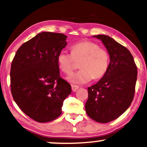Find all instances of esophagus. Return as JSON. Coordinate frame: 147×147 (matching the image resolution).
I'll return each instance as SVG.
<instances>
[{
    "label": "esophagus",
    "mask_w": 147,
    "mask_h": 147,
    "mask_svg": "<svg viewBox=\"0 0 147 147\" xmlns=\"http://www.w3.org/2000/svg\"><path fill=\"white\" fill-rule=\"evenodd\" d=\"M71 87H72V91H76L77 90L79 89V86L75 85H71Z\"/></svg>",
    "instance_id": "esophagus-1"
}]
</instances>
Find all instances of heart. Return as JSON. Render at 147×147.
I'll return each instance as SVG.
<instances>
[{"label":"heart","mask_w":147,"mask_h":147,"mask_svg":"<svg viewBox=\"0 0 147 147\" xmlns=\"http://www.w3.org/2000/svg\"><path fill=\"white\" fill-rule=\"evenodd\" d=\"M71 54L62 50L57 56V62L62 72L70 75L76 68V61L79 62L81 68L68 80L75 84H85L92 79H100L109 67V55L105 48L97 43L89 40L81 41L70 47Z\"/></svg>","instance_id":"b5f03b06"}]
</instances>
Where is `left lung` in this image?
Masks as SVG:
<instances>
[{"instance_id": "left-lung-1", "label": "left lung", "mask_w": 147, "mask_h": 147, "mask_svg": "<svg viewBox=\"0 0 147 147\" xmlns=\"http://www.w3.org/2000/svg\"><path fill=\"white\" fill-rule=\"evenodd\" d=\"M93 37L102 41L110 62L100 81L88 87L85 110L93 120L107 123L120 116L132 103L137 79V66L126 47L105 35Z\"/></svg>"}]
</instances>
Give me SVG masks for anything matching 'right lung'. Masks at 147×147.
I'll return each mask as SVG.
<instances>
[{"instance_id":"obj_1","label":"right lung","mask_w":147,"mask_h":147,"mask_svg":"<svg viewBox=\"0 0 147 147\" xmlns=\"http://www.w3.org/2000/svg\"><path fill=\"white\" fill-rule=\"evenodd\" d=\"M63 34L42 32L21 45L11 68L13 99L38 122L55 120L62 113L71 86L60 77L57 56L67 44Z\"/></svg>"}]
</instances>
